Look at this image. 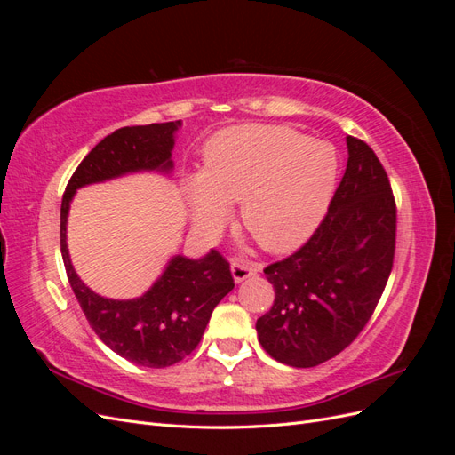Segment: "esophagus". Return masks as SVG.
Segmentation results:
<instances>
[{
  "instance_id": "obj_1",
  "label": "esophagus",
  "mask_w": 455,
  "mask_h": 455,
  "mask_svg": "<svg viewBox=\"0 0 455 455\" xmlns=\"http://www.w3.org/2000/svg\"><path fill=\"white\" fill-rule=\"evenodd\" d=\"M261 269L259 264H254V261H243V259H233L231 261V275L233 281L235 283H243L252 275H256Z\"/></svg>"
}]
</instances>
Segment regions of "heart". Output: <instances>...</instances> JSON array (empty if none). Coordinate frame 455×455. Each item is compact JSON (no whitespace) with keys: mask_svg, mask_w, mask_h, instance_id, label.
I'll return each instance as SVG.
<instances>
[{"mask_svg":"<svg viewBox=\"0 0 455 455\" xmlns=\"http://www.w3.org/2000/svg\"><path fill=\"white\" fill-rule=\"evenodd\" d=\"M338 178L336 149L283 125H237L204 148L203 172L184 180L191 218L214 233L239 203L241 226L273 254L292 252L319 228Z\"/></svg>","mask_w":455,"mask_h":455,"instance_id":"b5f03b06","label":"heart"}]
</instances>
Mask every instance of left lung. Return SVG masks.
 <instances>
[{
  "label": "left lung",
  "instance_id": "left-lung-1",
  "mask_svg": "<svg viewBox=\"0 0 455 455\" xmlns=\"http://www.w3.org/2000/svg\"><path fill=\"white\" fill-rule=\"evenodd\" d=\"M347 167L328 214L298 252L264 269L275 301L256 323L275 361L311 368L361 334L393 267L396 209L374 151L347 136Z\"/></svg>",
  "mask_w": 455,
  "mask_h": 455
}]
</instances>
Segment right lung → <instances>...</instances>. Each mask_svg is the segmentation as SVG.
<instances>
[{
    "mask_svg": "<svg viewBox=\"0 0 455 455\" xmlns=\"http://www.w3.org/2000/svg\"><path fill=\"white\" fill-rule=\"evenodd\" d=\"M182 121L123 127L79 163L60 206V251L72 291L91 328L106 346L139 366L164 368L197 347L214 307L233 291L229 264L216 251L201 258L174 254L148 291L131 299L96 294L79 279L66 243L70 204L79 188L139 172L171 174Z\"/></svg>",
    "mask_w": 455,
    "mask_h": 455,
    "instance_id": "obj_1",
    "label": "right lung"
}]
</instances>
